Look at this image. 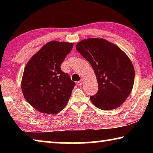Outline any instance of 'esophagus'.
<instances>
[{"mask_svg":"<svg viewBox=\"0 0 153 153\" xmlns=\"http://www.w3.org/2000/svg\"><path fill=\"white\" fill-rule=\"evenodd\" d=\"M82 83H83V81H82V80L81 79V80H79V81H78V82H77V85H78V86H82Z\"/></svg>","mask_w":153,"mask_h":153,"instance_id":"1","label":"esophagus"}]
</instances>
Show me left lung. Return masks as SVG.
<instances>
[{
    "label": "left lung",
    "instance_id": "1",
    "mask_svg": "<svg viewBox=\"0 0 153 153\" xmlns=\"http://www.w3.org/2000/svg\"><path fill=\"white\" fill-rule=\"evenodd\" d=\"M76 50L94 69L98 84L90 98L102 110L119 107L132 90L135 72L131 61L114 44L102 38H88L78 42Z\"/></svg>",
    "mask_w": 153,
    "mask_h": 153
}]
</instances>
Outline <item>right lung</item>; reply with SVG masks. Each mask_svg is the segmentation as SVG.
Instances as JSON below:
<instances>
[{
  "mask_svg": "<svg viewBox=\"0 0 153 153\" xmlns=\"http://www.w3.org/2000/svg\"><path fill=\"white\" fill-rule=\"evenodd\" d=\"M73 44L51 41L36 53L25 67L22 89L25 100L40 112L59 113L65 107L75 86L61 65Z\"/></svg>",
  "mask_w": 153,
  "mask_h": 153,
  "instance_id": "add662e5",
  "label": "right lung"
}]
</instances>
